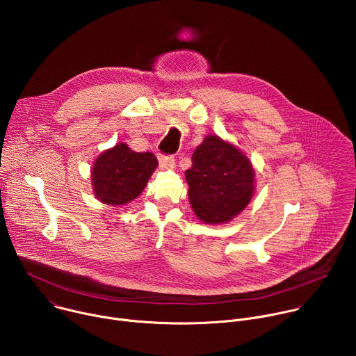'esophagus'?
<instances>
[{"instance_id": "34e87169", "label": "esophagus", "mask_w": 356, "mask_h": 356, "mask_svg": "<svg viewBox=\"0 0 356 356\" xmlns=\"http://www.w3.org/2000/svg\"><path fill=\"white\" fill-rule=\"evenodd\" d=\"M159 163L165 169L175 168V158L173 156H159Z\"/></svg>"}]
</instances>
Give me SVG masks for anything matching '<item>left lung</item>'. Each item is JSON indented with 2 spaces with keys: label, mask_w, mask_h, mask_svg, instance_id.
<instances>
[{
  "label": "left lung",
  "mask_w": 356,
  "mask_h": 356,
  "mask_svg": "<svg viewBox=\"0 0 356 356\" xmlns=\"http://www.w3.org/2000/svg\"><path fill=\"white\" fill-rule=\"evenodd\" d=\"M188 200L204 224H227L241 214L255 194V169L234 143L207 135L186 170Z\"/></svg>",
  "instance_id": "obj_1"
}]
</instances>
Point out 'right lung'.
<instances>
[{"mask_svg":"<svg viewBox=\"0 0 356 356\" xmlns=\"http://www.w3.org/2000/svg\"><path fill=\"white\" fill-rule=\"evenodd\" d=\"M158 165L152 152H135L125 142H118L95 158L92 193L103 204L125 206L143 191Z\"/></svg>","mask_w":356,"mask_h":356,"instance_id":"right-lung-1","label":"right lung"}]
</instances>
